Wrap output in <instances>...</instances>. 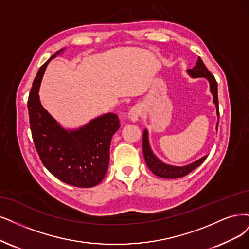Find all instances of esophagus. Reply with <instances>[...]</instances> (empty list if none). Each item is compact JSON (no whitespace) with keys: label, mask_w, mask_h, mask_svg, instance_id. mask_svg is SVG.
I'll return each instance as SVG.
<instances>
[{"label":"esophagus","mask_w":249,"mask_h":249,"mask_svg":"<svg viewBox=\"0 0 249 249\" xmlns=\"http://www.w3.org/2000/svg\"><path fill=\"white\" fill-rule=\"evenodd\" d=\"M141 114H142L141 107H131L130 110H129V119L131 120L132 122H135V121H137V120L140 119Z\"/></svg>","instance_id":"obj_1"}]
</instances>
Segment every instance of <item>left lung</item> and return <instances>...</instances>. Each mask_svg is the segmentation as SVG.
I'll return each instance as SVG.
<instances>
[{
    "instance_id": "8db88e82",
    "label": "left lung",
    "mask_w": 249,
    "mask_h": 249,
    "mask_svg": "<svg viewBox=\"0 0 249 249\" xmlns=\"http://www.w3.org/2000/svg\"><path fill=\"white\" fill-rule=\"evenodd\" d=\"M188 72L194 78L205 77L208 79L209 84H210V91L213 92V103L216 106V113H217V116L219 117L217 83H216L214 76L208 71V69L205 67L204 62L202 61V59L200 57L198 58V60L196 62V66L192 70H188ZM216 126H218V122H217ZM142 152H143V157H144L145 163H146V165H148L150 170L154 174H156L157 177L163 178H178L186 177L187 174H189L191 171H193L195 168L200 166V165L203 163L205 161V159L207 158V156H204L203 158H201L198 161L188 165V166H183V167H176V166H170V165H167V164H164L153 154V152L150 148V144H149L148 131H146V129L143 130V134H142Z\"/></svg>"
}]
</instances>
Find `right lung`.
<instances>
[{
  "label": "right lung",
  "mask_w": 249,
  "mask_h": 249,
  "mask_svg": "<svg viewBox=\"0 0 249 249\" xmlns=\"http://www.w3.org/2000/svg\"><path fill=\"white\" fill-rule=\"evenodd\" d=\"M40 68L27 99L35 148L44 166L55 178L78 188H92L104 179L109 162V145L119 129V118L106 114L78 130L67 131L49 115L39 99V87L49 61Z\"/></svg>",
  "instance_id": "right-lung-1"
}]
</instances>
